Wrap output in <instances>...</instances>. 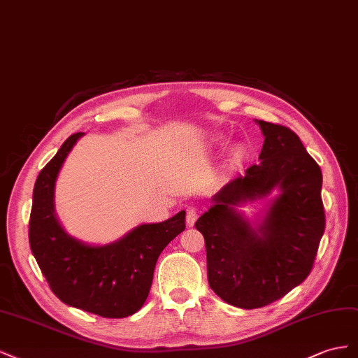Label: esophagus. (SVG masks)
Returning a JSON list of instances; mask_svg holds the SVG:
<instances>
[{
    "label": "esophagus",
    "instance_id": "34e87169",
    "mask_svg": "<svg viewBox=\"0 0 358 358\" xmlns=\"http://www.w3.org/2000/svg\"><path fill=\"white\" fill-rule=\"evenodd\" d=\"M198 214H199V210L195 206L187 207V210H186V223H187V227H193V223H195L196 219H198Z\"/></svg>",
    "mask_w": 358,
    "mask_h": 358
}]
</instances>
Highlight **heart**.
Returning <instances> with one entry per match:
<instances>
[{"instance_id": "heart-1", "label": "heart", "mask_w": 358, "mask_h": 358, "mask_svg": "<svg viewBox=\"0 0 358 358\" xmlns=\"http://www.w3.org/2000/svg\"><path fill=\"white\" fill-rule=\"evenodd\" d=\"M241 156H243V151L240 148L236 150V152H234V157H236V159H241Z\"/></svg>"}]
</instances>
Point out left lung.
Here are the masks:
<instances>
[{
    "label": "left lung",
    "mask_w": 358,
    "mask_h": 358,
    "mask_svg": "<svg viewBox=\"0 0 358 358\" xmlns=\"http://www.w3.org/2000/svg\"><path fill=\"white\" fill-rule=\"evenodd\" d=\"M261 163L231 180L195 222L207 249L210 288L236 308L258 309L282 299L308 278L325 229L322 173L300 138L259 120ZM281 190L257 231L233 210L246 199Z\"/></svg>",
    "instance_id": "left-lung-1"
}]
</instances>
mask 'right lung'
<instances>
[{"mask_svg":"<svg viewBox=\"0 0 358 358\" xmlns=\"http://www.w3.org/2000/svg\"><path fill=\"white\" fill-rule=\"evenodd\" d=\"M71 135L40 171L29 216V248L49 288L73 308L103 318H126L145 303L159 255L186 228V211L141 224L124 238L93 248L69 237L54 213V189L63 163L83 136Z\"/></svg>","mask_w":358,"mask_h":358,"instance_id":"obj_1","label":"right lung"}]
</instances>
